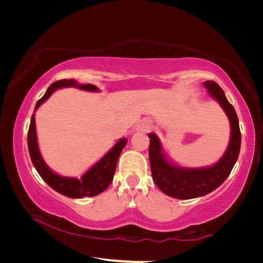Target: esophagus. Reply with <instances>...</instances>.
I'll list each match as a JSON object with an SVG mask.
<instances>
[{"label":"esophagus","instance_id":"esophagus-1","mask_svg":"<svg viewBox=\"0 0 263 263\" xmlns=\"http://www.w3.org/2000/svg\"><path fill=\"white\" fill-rule=\"evenodd\" d=\"M151 127H152V123H151L149 119L144 118V119H141L139 123H138L137 130L141 131V132H148L151 130Z\"/></svg>","mask_w":263,"mask_h":263}]
</instances>
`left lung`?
<instances>
[{
	"label": "left lung",
	"instance_id": "1",
	"mask_svg": "<svg viewBox=\"0 0 263 263\" xmlns=\"http://www.w3.org/2000/svg\"><path fill=\"white\" fill-rule=\"evenodd\" d=\"M204 86L209 89L210 95L219 102L231 123V141L228 151L219 162L203 169H184L173 166L163 159L161 144L158 137L153 133L148 135L151 139L149 162L153 180L162 193L174 198L190 199L204 196L217 189L228 179L239 157L241 133L237 112L225 97L222 89L215 81H206Z\"/></svg>",
	"mask_w": 263,
	"mask_h": 263
}]
</instances>
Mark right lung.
<instances>
[{
  "mask_svg": "<svg viewBox=\"0 0 263 263\" xmlns=\"http://www.w3.org/2000/svg\"><path fill=\"white\" fill-rule=\"evenodd\" d=\"M75 86L80 89L88 91H97V88L92 84H78L74 80H59L52 83L50 88L47 89L46 94L44 95L41 100L35 104V109L41 105L43 102H45L48 97L52 95V92L58 88L62 87H72ZM126 139H121L102 158L95 166H92L89 171L84 174L81 180L78 179H68V177H62L53 173L48 168L41 155L38 148L37 135H35V124H34V115L31 117V123L28 132V147L34 168L37 169L39 175L46 183L54 189L58 193L67 196L72 198H83V197H92L96 196L108 188L111 182H112L116 166L119 155L122 153V149L125 147Z\"/></svg>",
  "mask_w": 263,
  "mask_h": 263,
  "instance_id": "1",
  "label": "right lung"
}]
</instances>
